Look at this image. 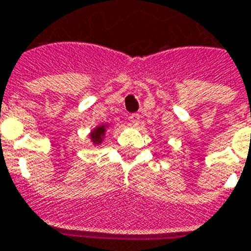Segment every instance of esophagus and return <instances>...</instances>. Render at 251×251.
I'll list each match as a JSON object with an SVG mask.
<instances>
[{
	"label": "esophagus",
	"instance_id": "obj_1",
	"mask_svg": "<svg viewBox=\"0 0 251 251\" xmlns=\"http://www.w3.org/2000/svg\"><path fill=\"white\" fill-rule=\"evenodd\" d=\"M129 124L131 126H134V127H135V126H138V124H139L138 114H131V116L129 117Z\"/></svg>",
	"mask_w": 251,
	"mask_h": 251
}]
</instances>
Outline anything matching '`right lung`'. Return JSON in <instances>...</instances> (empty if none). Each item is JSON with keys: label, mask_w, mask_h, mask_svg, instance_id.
<instances>
[{"label": "right lung", "mask_w": 251, "mask_h": 251, "mask_svg": "<svg viewBox=\"0 0 251 251\" xmlns=\"http://www.w3.org/2000/svg\"><path fill=\"white\" fill-rule=\"evenodd\" d=\"M109 127L108 124H101V125L96 126L95 129L92 130L91 133H89V138H91V142L97 146V145H100L105 138V131Z\"/></svg>", "instance_id": "right-lung-1"}]
</instances>
